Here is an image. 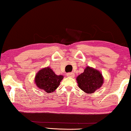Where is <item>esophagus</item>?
I'll return each mask as SVG.
<instances>
[{"label":"esophagus","instance_id":"esophagus-1","mask_svg":"<svg viewBox=\"0 0 131 131\" xmlns=\"http://www.w3.org/2000/svg\"><path fill=\"white\" fill-rule=\"evenodd\" d=\"M67 76L68 77H70V78H74V76H75V74H74V73L71 72V73H67Z\"/></svg>","mask_w":131,"mask_h":131}]
</instances>
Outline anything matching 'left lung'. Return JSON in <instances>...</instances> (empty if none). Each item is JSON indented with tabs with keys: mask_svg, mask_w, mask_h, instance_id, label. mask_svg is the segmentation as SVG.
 <instances>
[{
	"mask_svg": "<svg viewBox=\"0 0 131 131\" xmlns=\"http://www.w3.org/2000/svg\"><path fill=\"white\" fill-rule=\"evenodd\" d=\"M78 86L86 94H93L104 83V78L99 70L87 66L83 73L76 78Z\"/></svg>",
	"mask_w": 131,
	"mask_h": 131,
	"instance_id": "1",
	"label": "left lung"
}]
</instances>
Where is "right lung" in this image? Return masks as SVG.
Listing matches in <instances>:
<instances>
[{
  "label": "right lung",
  "instance_id": "obj_1",
  "mask_svg": "<svg viewBox=\"0 0 131 131\" xmlns=\"http://www.w3.org/2000/svg\"><path fill=\"white\" fill-rule=\"evenodd\" d=\"M63 78L62 75H57L50 67H45L36 73L35 83L39 89L46 93H51L59 86Z\"/></svg>",
  "mask_w": 131,
  "mask_h": 131
}]
</instances>
